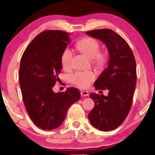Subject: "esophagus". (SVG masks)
<instances>
[{
	"label": "esophagus",
	"mask_w": 155,
	"mask_h": 155,
	"mask_svg": "<svg viewBox=\"0 0 155 155\" xmlns=\"http://www.w3.org/2000/svg\"><path fill=\"white\" fill-rule=\"evenodd\" d=\"M80 94H81L82 97H87V96H89V93H88L87 91H82Z\"/></svg>",
	"instance_id": "obj_1"
}]
</instances>
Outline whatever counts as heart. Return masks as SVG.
Returning <instances> with one entry per match:
<instances>
[{
  "label": "heart",
  "mask_w": 155,
  "mask_h": 155,
  "mask_svg": "<svg viewBox=\"0 0 155 155\" xmlns=\"http://www.w3.org/2000/svg\"><path fill=\"white\" fill-rule=\"evenodd\" d=\"M76 47L80 51L85 54L91 59L97 58L101 60L100 45L97 40L92 37H86L76 43ZM73 53L69 48L63 51L61 58V63L63 68L68 71L72 67V59ZM94 74L90 71H78L71 76V81L75 85L81 88H86L90 86L91 82L94 81Z\"/></svg>",
  "instance_id": "b5f03b06"
}]
</instances>
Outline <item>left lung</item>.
I'll list each match as a JSON object with an SVG mask.
<instances>
[{"label":"left lung","mask_w":155,"mask_h":155,"mask_svg":"<svg viewBox=\"0 0 155 155\" xmlns=\"http://www.w3.org/2000/svg\"><path fill=\"white\" fill-rule=\"evenodd\" d=\"M86 33L101 40L109 53V65L94 82L97 90H108L109 94L106 97L91 93L94 107L88 118L94 128L110 131L122 124L130 110L136 87V63L128 44L112 29H94Z\"/></svg>","instance_id":"obj_1"}]
</instances>
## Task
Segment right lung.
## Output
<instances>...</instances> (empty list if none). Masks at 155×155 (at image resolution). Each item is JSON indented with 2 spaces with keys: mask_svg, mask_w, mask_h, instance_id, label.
<instances>
[{
  "mask_svg": "<svg viewBox=\"0 0 155 155\" xmlns=\"http://www.w3.org/2000/svg\"><path fill=\"white\" fill-rule=\"evenodd\" d=\"M71 41L65 31H44L30 42L21 58L19 82L23 102L31 120L42 130L60 126L69 107L80 98L77 88L58 93L52 90L60 80L61 55Z\"/></svg>",
  "mask_w": 155,
  "mask_h": 155,
  "instance_id": "1",
  "label": "right lung"
}]
</instances>
